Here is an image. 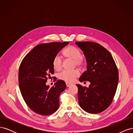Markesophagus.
<instances>
[{"label": "esophagus", "mask_w": 133, "mask_h": 133, "mask_svg": "<svg viewBox=\"0 0 133 133\" xmlns=\"http://www.w3.org/2000/svg\"><path fill=\"white\" fill-rule=\"evenodd\" d=\"M65 84H66V85L67 87H69V86H70V85H71V84L70 83H69V82H66Z\"/></svg>", "instance_id": "obj_1"}]
</instances>
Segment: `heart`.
<instances>
[{
    "label": "heart",
    "mask_w": 133,
    "mask_h": 133,
    "mask_svg": "<svg viewBox=\"0 0 133 133\" xmlns=\"http://www.w3.org/2000/svg\"><path fill=\"white\" fill-rule=\"evenodd\" d=\"M64 55L67 59L74 60V65L79 68L82 67L84 65V60L82 58L81 51L74 46H69L64 51ZM63 60L60 55H56L53 58V67L55 70L59 71L62 68ZM79 72L77 70H63L60 73L58 78L66 82H73L79 76Z\"/></svg>",
    "instance_id": "heart-1"
}]
</instances>
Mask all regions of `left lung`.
I'll return each mask as SVG.
<instances>
[{"label": "left lung", "mask_w": 133, "mask_h": 133, "mask_svg": "<svg viewBox=\"0 0 133 133\" xmlns=\"http://www.w3.org/2000/svg\"><path fill=\"white\" fill-rule=\"evenodd\" d=\"M75 44L84 51L88 64L87 70L79 80L90 82L88 88L76 84L79 105L89 113H99L106 110L113 100L119 80L117 66L109 51L99 44L91 42Z\"/></svg>", "instance_id": "8db88e82"}]
</instances>
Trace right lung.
<instances>
[{
	"instance_id": "obj_1",
	"label": "right lung",
	"mask_w": 133,
	"mask_h": 133,
	"mask_svg": "<svg viewBox=\"0 0 133 133\" xmlns=\"http://www.w3.org/2000/svg\"><path fill=\"white\" fill-rule=\"evenodd\" d=\"M69 42L39 44L23 58L19 69V84L22 95L31 110L42 115L54 113L59 107V96L66 88L65 83L58 80L55 86L46 85L54 74L53 60Z\"/></svg>"
}]
</instances>
